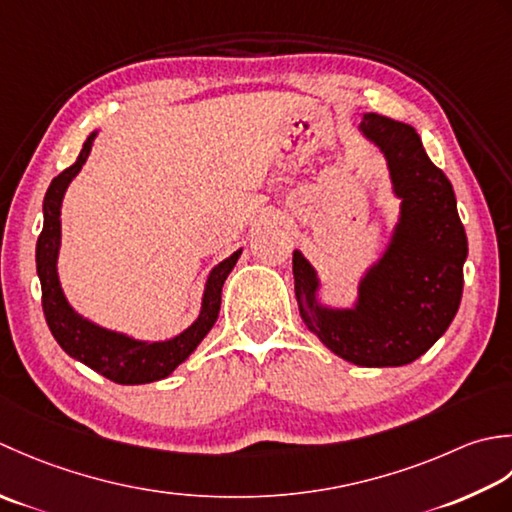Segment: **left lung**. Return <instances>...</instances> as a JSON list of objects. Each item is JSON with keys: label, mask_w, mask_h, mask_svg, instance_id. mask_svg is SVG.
<instances>
[{"label": "left lung", "mask_w": 512, "mask_h": 512, "mask_svg": "<svg viewBox=\"0 0 512 512\" xmlns=\"http://www.w3.org/2000/svg\"><path fill=\"white\" fill-rule=\"evenodd\" d=\"M360 132L387 159L400 216L380 258L364 271L353 307L318 300L314 265L294 252L300 318L320 342L358 367H402L424 356L451 325L464 289L468 241L451 181L417 132L382 114H362Z\"/></svg>", "instance_id": "8db88e82"}]
</instances>
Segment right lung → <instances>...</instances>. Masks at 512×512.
Returning a JSON list of instances; mask_svg holds the SVG:
<instances>
[{
	"label": "right lung",
	"mask_w": 512,
	"mask_h": 512,
	"mask_svg": "<svg viewBox=\"0 0 512 512\" xmlns=\"http://www.w3.org/2000/svg\"><path fill=\"white\" fill-rule=\"evenodd\" d=\"M97 132H92L83 143L77 161L52 179L48 192L44 196V229L37 238V276L41 283V307L50 327V333L59 342L70 358L86 364L92 371L101 373L117 384H148L168 378L181 362L190 358V353L201 344V340L210 333L221 311V291L223 283L234 269L238 256L243 249H236L223 263H218L205 280L201 314L190 327L181 331L179 336L161 342L137 340L125 333L99 327L95 322L83 318L70 307L59 283L57 258L61 247V203L72 179L79 174L83 163L88 161L92 143Z\"/></svg>",
	"instance_id": "add662e5"
}]
</instances>
